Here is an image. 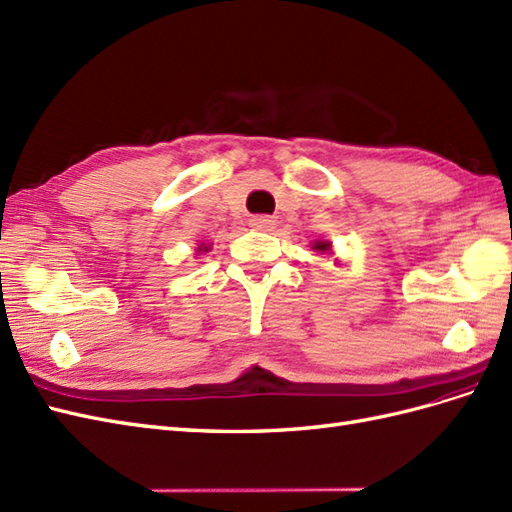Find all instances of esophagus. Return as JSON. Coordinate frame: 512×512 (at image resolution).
I'll return each instance as SVG.
<instances>
[{
	"label": "esophagus",
	"mask_w": 512,
	"mask_h": 512,
	"mask_svg": "<svg viewBox=\"0 0 512 512\" xmlns=\"http://www.w3.org/2000/svg\"><path fill=\"white\" fill-rule=\"evenodd\" d=\"M248 225H251L257 231H272L274 227H277V218H274V216H253L251 220H248Z\"/></svg>",
	"instance_id": "34e87169"
}]
</instances>
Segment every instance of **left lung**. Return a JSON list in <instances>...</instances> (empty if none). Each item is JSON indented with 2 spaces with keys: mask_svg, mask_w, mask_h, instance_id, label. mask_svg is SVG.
I'll return each instance as SVG.
<instances>
[{
  "mask_svg": "<svg viewBox=\"0 0 512 512\" xmlns=\"http://www.w3.org/2000/svg\"><path fill=\"white\" fill-rule=\"evenodd\" d=\"M313 251H318L320 255H331V242H324V240H318L311 244Z\"/></svg>",
  "mask_w": 512,
  "mask_h": 512,
  "instance_id": "left-lung-1",
  "label": "left lung"
}]
</instances>
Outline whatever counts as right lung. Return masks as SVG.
Here are the masks:
<instances>
[{"mask_svg":"<svg viewBox=\"0 0 512 512\" xmlns=\"http://www.w3.org/2000/svg\"><path fill=\"white\" fill-rule=\"evenodd\" d=\"M196 251H199V253H207V251H209V246H205V244H199V248H196Z\"/></svg>","mask_w":512,"mask_h":512,"instance_id":"obj_1","label":"right lung"}]
</instances>
